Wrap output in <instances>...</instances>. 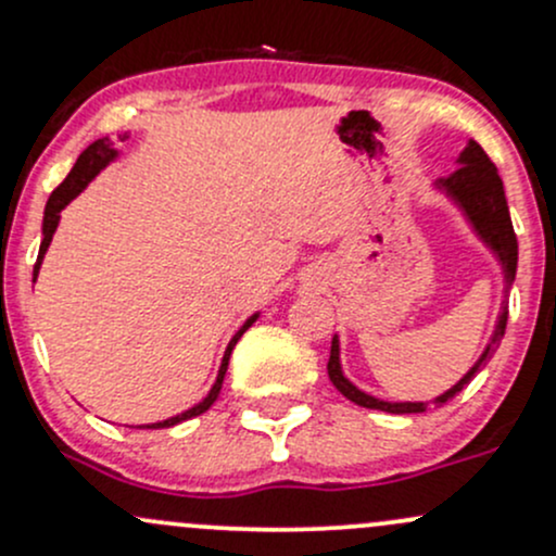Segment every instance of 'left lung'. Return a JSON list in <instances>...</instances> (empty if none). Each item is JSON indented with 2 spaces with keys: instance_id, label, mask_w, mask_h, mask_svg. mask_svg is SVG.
Wrapping results in <instances>:
<instances>
[{
  "instance_id": "8db88e82",
  "label": "left lung",
  "mask_w": 556,
  "mask_h": 556,
  "mask_svg": "<svg viewBox=\"0 0 556 556\" xmlns=\"http://www.w3.org/2000/svg\"><path fill=\"white\" fill-rule=\"evenodd\" d=\"M458 170L450 173L447 178H440L434 184V189H440L442 194L447 197L455 207L464 213V218L469 220V226L475 229V233L484 242V248L495 255L504 268V293L509 295L514 277H517V233H514L511 226V215H509V204H506V194H504V180H501L498 170L490 162V156L484 154L482 146L477 140H469L466 149L460 151L458 156ZM506 319H509V306H501L498 323H495L493 336H490L488 346L484 352L479 354V359L475 362L469 372L460 378L453 389H447L445 394L434 396V405H445V402L453 400L471 378L477 376L479 367L493 356L495 349L501 346V338L506 332ZM327 376H330L332 386L341 391L346 400H352L354 405L359 407H370V410H383V413H394V416H405V413H424L429 407V402H386L378 400V396L367 394V391L356 389V386L343 376L341 367V341L338 336H332V346H330V362H327Z\"/></svg>"
}]
</instances>
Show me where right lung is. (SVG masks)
<instances>
[{"label": "right lung", "instance_id": "obj_1", "mask_svg": "<svg viewBox=\"0 0 556 556\" xmlns=\"http://www.w3.org/2000/svg\"><path fill=\"white\" fill-rule=\"evenodd\" d=\"M127 138H130V136H127V132H125V136H119V140H127ZM116 156H119V149H116L114 140H111V138H98L96 143H90L85 151H81L77 165L72 167V173L66 175V180H63V184L58 186V189L50 194V200H47V204H45V220H42L45 239H42V244H39V258H37V266H34V282H37L39 266H42V258H45L47 248H50V242H52V233H55L58 220H61V210L66 207V204L72 202L74 197H79L81 191L87 189V184H90V180L96 178V175L101 173L103 167L111 165V162H114ZM255 319H258V314H253V317H250L248 323H244L237 332H233V338H231L229 346H226V352H224V359H220L218 378H215L213 389L207 391V396H204L200 405L189 407V410L178 413V416H173V418H167V420H156V424H146V426H149V429H167V426H175V424H180V420H189V418H194V416H202L204 410H210V405H213V402L218 400L220 386H224V376H226V367H229V356L233 352V346H237L239 338L244 336V330H248V327L253 325Z\"/></svg>", "mask_w": 556, "mask_h": 556}]
</instances>
